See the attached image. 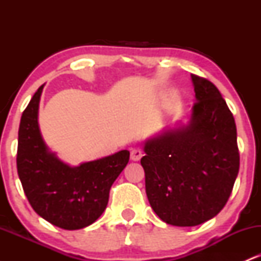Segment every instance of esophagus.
Returning a JSON list of instances; mask_svg holds the SVG:
<instances>
[{
    "label": "esophagus",
    "instance_id": "34e87169",
    "mask_svg": "<svg viewBox=\"0 0 261 261\" xmlns=\"http://www.w3.org/2000/svg\"><path fill=\"white\" fill-rule=\"evenodd\" d=\"M142 155H143L142 149L134 148L133 151H131V160L133 161H140L141 158H142Z\"/></svg>",
    "mask_w": 261,
    "mask_h": 261
}]
</instances>
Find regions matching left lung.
<instances>
[{
    "mask_svg": "<svg viewBox=\"0 0 261 261\" xmlns=\"http://www.w3.org/2000/svg\"><path fill=\"white\" fill-rule=\"evenodd\" d=\"M196 101L187 126L146 141L141 166L151 207L166 223L193 227L228 201L239 170L233 114L217 87L191 74Z\"/></svg>",
    "mask_w": 261,
    "mask_h": 261,
    "instance_id": "obj_1",
    "label": "left lung"
}]
</instances>
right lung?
I'll use <instances>...</instances> for the list:
<instances>
[{
	"label": "right lung",
	"instance_id": "add662e5",
	"mask_svg": "<svg viewBox=\"0 0 261 261\" xmlns=\"http://www.w3.org/2000/svg\"><path fill=\"white\" fill-rule=\"evenodd\" d=\"M44 85L22 114L18 131L17 170L23 190L35 212L60 228L89 226L106 210L113 182L126 167L127 149L100 160L70 167L45 145L38 124Z\"/></svg>",
	"mask_w": 261,
	"mask_h": 261
}]
</instances>
